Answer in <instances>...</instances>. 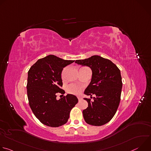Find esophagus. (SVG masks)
Here are the masks:
<instances>
[{"label": "esophagus", "mask_w": 151, "mask_h": 151, "mask_svg": "<svg viewBox=\"0 0 151 151\" xmlns=\"http://www.w3.org/2000/svg\"><path fill=\"white\" fill-rule=\"evenodd\" d=\"M78 100H81L82 99L81 97H78Z\"/></svg>", "instance_id": "esophagus-1"}]
</instances>
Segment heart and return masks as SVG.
<instances>
[{"label":"heart","mask_w":151,"mask_h":151,"mask_svg":"<svg viewBox=\"0 0 151 151\" xmlns=\"http://www.w3.org/2000/svg\"><path fill=\"white\" fill-rule=\"evenodd\" d=\"M68 91L70 94L78 95L81 92V87L75 85H70L68 87Z\"/></svg>","instance_id":"b5f03b06"}]
</instances>
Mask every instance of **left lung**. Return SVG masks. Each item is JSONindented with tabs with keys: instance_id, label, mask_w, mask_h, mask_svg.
Masks as SVG:
<instances>
[{
	"instance_id": "8db88e82",
	"label": "left lung",
	"mask_w": 151,
	"mask_h": 151,
	"mask_svg": "<svg viewBox=\"0 0 151 151\" xmlns=\"http://www.w3.org/2000/svg\"><path fill=\"white\" fill-rule=\"evenodd\" d=\"M75 63L88 66L92 70V78L84 91L87 96L96 95L93 101L84 98L88 104L82 112L85 122L101 126L109 122L115 115L121 100L122 87L120 70L111 60L99 55H93Z\"/></svg>"
}]
</instances>
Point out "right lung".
<instances>
[{"instance_id": "add662e5", "label": "right lung", "mask_w": 151, "mask_h": 151, "mask_svg": "<svg viewBox=\"0 0 151 151\" xmlns=\"http://www.w3.org/2000/svg\"><path fill=\"white\" fill-rule=\"evenodd\" d=\"M75 60H63L49 55L38 60L28 72L27 92L30 108L35 116L45 125L57 127L65 124L70 111L78 102L68 94L59 100L57 93L64 94L61 72Z\"/></svg>"}]
</instances>
